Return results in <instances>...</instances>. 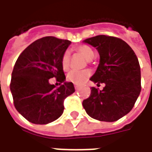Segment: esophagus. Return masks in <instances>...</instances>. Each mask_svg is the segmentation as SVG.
I'll use <instances>...</instances> for the list:
<instances>
[{"label": "esophagus", "instance_id": "1", "mask_svg": "<svg viewBox=\"0 0 152 152\" xmlns=\"http://www.w3.org/2000/svg\"><path fill=\"white\" fill-rule=\"evenodd\" d=\"M74 87H75V89H78L80 87V85H78V84H74Z\"/></svg>", "mask_w": 152, "mask_h": 152}]
</instances>
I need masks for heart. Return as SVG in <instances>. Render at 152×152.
I'll return each mask as SVG.
<instances>
[{
  "mask_svg": "<svg viewBox=\"0 0 152 152\" xmlns=\"http://www.w3.org/2000/svg\"><path fill=\"white\" fill-rule=\"evenodd\" d=\"M77 50L80 53L82 54L83 56L86 58V59L92 60L95 57V53L93 51V50L88 45H80ZM62 66L63 70H67L70 65V52L68 50H66L63 53L62 56V60H61ZM90 76V72L88 70H84V71H72L71 72L68 73L67 75V80L71 82L74 84H82L85 82L88 77Z\"/></svg>",
  "mask_w": 152,
  "mask_h": 152,
  "instance_id": "b5f03b06",
  "label": "heart"
}]
</instances>
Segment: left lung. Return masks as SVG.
Returning <instances> with one entry per match:
<instances>
[{
  "mask_svg": "<svg viewBox=\"0 0 152 152\" xmlns=\"http://www.w3.org/2000/svg\"><path fill=\"white\" fill-rule=\"evenodd\" d=\"M83 42L96 48L100 56L95 73L90 78L102 90L91 88L83 107L90 117L113 122L127 115L134 107L141 92V70L136 54L120 38L99 35Z\"/></svg>",
  "mask_w": 152,
  "mask_h": 152,
  "instance_id": "obj_1",
  "label": "left lung"
}]
</instances>
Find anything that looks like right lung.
I'll return each mask as SVG.
<instances>
[{"mask_svg":"<svg viewBox=\"0 0 152 152\" xmlns=\"http://www.w3.org/2000/svg\"><path fill=\"white\" fill-rule=\"evenodd\" d=\"M71 44L68 40L45 37L28 45L12 72L10 91L16 110L29 122L46 124L63 114V101L75 92L66 82L61 60ZM55 77L63 85L56 88L48 80Z\"/></svg>","mask_w":152,"mask_h":152,"instance_id":"right-lung-1","label":"right lung"}]
</instances>
